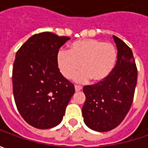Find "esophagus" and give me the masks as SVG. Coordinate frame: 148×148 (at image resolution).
Listing matches in <instances>:
<instances>
[{
	"mask_svg": "<svg viewBox=\"0 0 148 148\" xmlns=\"http://www.w3.org/2000/svg\"><path fill=\"white\" fill-rule=\"evenodd\" d=\"M82 89V87L81 86H77V85L75 86V90H76V91H80Z\"/></svg>",
	"mask_w": 148,
	"mask_h": 148,
	"instance_id": "1",
	"label": "esophagus"
}]
</instances>
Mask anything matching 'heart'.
<instances>
[{
  "label": "heart",
  "mask_w": 148,
  "mask_h": 148,
  "mask_svg": "<svg viewBox=\"0 0 148 148\" xmlns=\"http://www.w3.org/2000/svg\"><path fill=\"white\" fill-rule=\"evenodd\" d=\"M117 61L115 47L97 39L84 38L75 41L68 51L61 50L57 56L58 66L63 77L69 79L79 69L75 80L83 82H103L113 71Z\"/></svg>",
  "instance_id": "1"
}]
</instances>
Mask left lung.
<instances>
[{
	"instance_id": "1",
	"label": "left lung",
	"mask_w": 148,
	"mask_h": 148,
	"mask_svg": "<svg viewBox=\"0 0 148 148\" xmlns=\"http://www.w3.org/2000/svg\"><path fill=\"white\" fill-rule=\"evenodd\" d=\"M113 38L118 50L114 70L103 82L83 87L84 122L97 132L110 131L121 123L133 104L138 80L132 50L120 38Z\"/></svg>"
}]
</instances>
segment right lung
<instances>
[{
	"label": "right lung",
	"instance_id": "obj_1",
	"mask_svg": "<svg viewBox=\"0 0 148 148\" xmlns=\"http://www.w3.org/2000/svg\"><path fill=\"white\" fill-rule=\"evenodd\" d=\"M69 39L43 32L31 36L16 53L12 71L14 102L20 115L34 128L58 125L75 92L57 62L58 50Z\"/></svg>",
	"mask_w": 148,
	"mask_h": 148
}]
</instances>
